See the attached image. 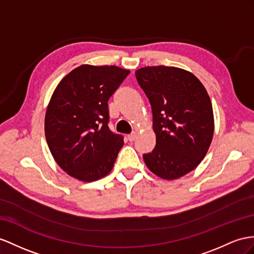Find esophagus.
<instances>
[{
	"label": "esophagus",
	"mask_w": 254,
	"mask_h": 254,
	"mask_svg": "<svg viewBox=\"0 0 254 254\" xmlns=\"http://www.w3.org/2000/svg\"><path fill=\"white\" fill-rule=\"evenodd\" d=\"M136 136H137V133H136V132H132L131 134L127 135V139H128L129 141H133V140L136 138Z\"/></svg>",
	"instance_id": "esophagus-1"
}]
</instances>
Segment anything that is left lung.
Wrapping results in <instances>:
<instances>
[{"instance_id":"left-lung-1","label":"left lung","mask_w":254,"mask_h":254,"mask_svg":"<svg viewBox=\"0 0 254 254\" xmlns=\"http://www.w3.org/2000/svg\"><path fill=\"white\" fill-rule=\"evenodd\" d=\"M152 109L157 144L142 155L157 176L174 180L196 168L211 144L214 120L210 97L196 77L174 66L135 71Z\"/></svg>"}]
</instances>
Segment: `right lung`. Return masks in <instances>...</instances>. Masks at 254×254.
Wrapping results in <instances>:
<instances>
[{
    "instance_id": "add662e5",
    "label": "right lung",
    "mask_w": 254,
    "mask_h": 254,
    "mask_svg": "<svg viewBox=\"0 0 254 254\" xmlns=\"http://www.w3.org/2000/svg\"><path fill=\"white\" fill-rule=\"evenodd\" d=\"M128 73L115 65L83 64L54 91L45 136L55 161L69 176L92 183L113 170L123 137L108 127L107 102Z\"/></svg>"
}]
</instances>
